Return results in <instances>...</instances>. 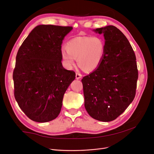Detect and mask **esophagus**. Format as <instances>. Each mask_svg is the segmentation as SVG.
<instances>
[{
	"label": "esophagus",
	"mask_w": 154,
	"mask_h": 154,
	"mask_svg": "<svg viewBox=\"0 0 154 154\" xmlns=\"http://www.w3.org/2000/svg\"><path fill=\"white\" fill-rule=\"evenodd\" d=\"M82 78V74L79 72H76V78L77 80H79V79H80Z\"/></svg>",
	"instance_id": "34e87169"
}]
</instances>
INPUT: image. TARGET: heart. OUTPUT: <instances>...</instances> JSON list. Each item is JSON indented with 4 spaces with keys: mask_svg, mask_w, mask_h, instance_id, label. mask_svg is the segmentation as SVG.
Listing matches in <instances>:
<instances>
[{
    "mask_svg": "<svg viewBox=\"0 0 154 154\" xmlns=\"http://www.w3.org/2000/svg\"><path fill=\"white\" fill-rule=\"evenodd\" d=\"M62 51L64 66L71 69L77 62L84 71L90 72L98 67L105 52L104 40L100 36H78L70 40Z\"/></svg>",
    "mask_w": 154,
    "mask_h": 154,
    "instance_id": "heart-1",
    "label": "heart"
}]
</instances>
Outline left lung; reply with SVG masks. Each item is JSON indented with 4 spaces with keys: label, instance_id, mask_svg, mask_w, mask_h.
<instances>
[{
    "label": "left lung",
    "instance_id": "8db88e82",
    "mask_svg": "<svg viewBox=\"0 0 154 154\" xmlns=\"http://www.w3.org/2000/svg\"><path fill=\"white\" fill-rule=\"evenodd\" d=\"M103 33L105 52L100 66L83 78L85 107L92 118L108 122L127 109L136 96V54L123 32L114 26L97 28Z\"/></svg>",
    "mask_w": 154,
    "mask_h": 154
}]
</instances>
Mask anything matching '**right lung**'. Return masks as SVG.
<instances>
[{"mask_svg": "<svg viewBox=\"0 0 154 154\" xmlns=\"http://www.w3.org/2000/svg\"><path fill=\"white\" fill-rule=\"evenodd\" d=\"M71 26L39 25L18 49L13 72L14 96L21 110L36 122L57 118L63 95L75 79L62 64V43Z\"/></svg>", "mask_w": 154, "mask_h": 154, "instance_id": "right-lung-1", "label": "right lung"}]
</instances>
